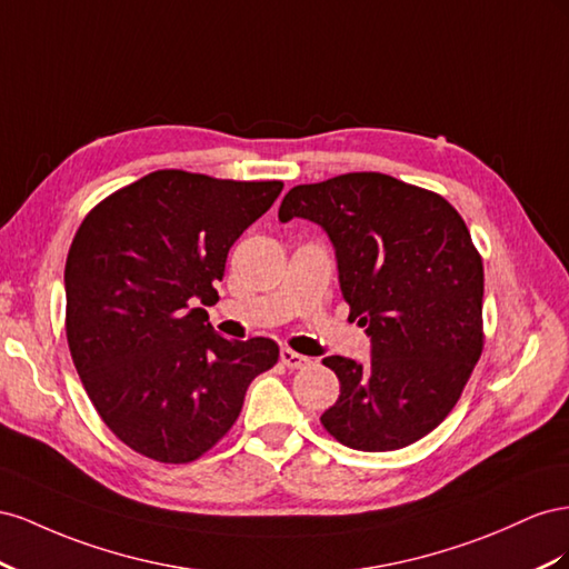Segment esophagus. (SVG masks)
<instances>
[{"mask_svg":"<svg viewBox=\"0 0 569 569\" xmlns=\"http://www.w3.org/2000/svg\"><path fill=\"white\" fill-rule=\"evenodd\" d=\"M281 362H283L288 369H302V367L310 365L312 360H310V357L300 355V352H293L290 348H281Z\"/></svg>","mask_w":569,"mask_h":569,"instance_id":"1","label":"esophagus"}]
</instances>
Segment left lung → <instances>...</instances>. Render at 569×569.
<instances>
[{
  "mask_svg": "<svg viewBox=\"0 0 569 569\" xmlns=\"http://www.w3.org/2000/svg\"><path fill=\"white\" fill-rule=\"evenodd\" d=\"M279 219L329 236L350 319L371 340L365 365L323 357L340 381L323 429L365 452L419 441L456 408L483 346V267L462 217L441 194L369 171L296 186Z\"/></svg>",
  "mask_w": 569,
  "mask_h": 569,
  "instance_id": "8db88e82",
  "label": "left lung"
}]
</instances>
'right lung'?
<instances>
[{"instance_id":"right-lung-1","label":"right lung","mask_w":569,"mask_h":569,"mask_svg":"<svg viewBox=\"0 0 569 569\" xmlns=\"http://www.w3.org/2000/svg\"><path fill=\"white\" fill-rule=\"evenodd\" d=\"M283 190L154 171L109 194L71 242L67 338L104 425L144 458L190 462L233 427L271 338L219 336L209 305L226 257Z\"/></svg>"}]
</instances>
